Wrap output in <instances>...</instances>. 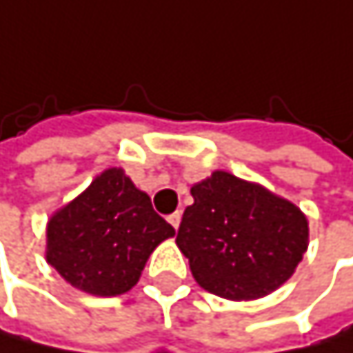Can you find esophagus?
<instances>
[{"mask_svg":"<svg viewBox=\"0 0 353 353\" xmlns=\"http://www.w3.org/2000/svg\"><path fill=\"white\" fill-rule=\"evenodd\" d=\"M168 223L174 227V229H179V225H181V212L176 210V212H172L170 216H168Z\"/></svg>","mask_w":353,"mask_h":353,"instance_id":"obj_1","label":"esophagus"}]
</instances>
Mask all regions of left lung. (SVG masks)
<instances>
[{
  "label": "left lung",
  "instance_id": "8db88e82",
  "mask_svg": "<svg viewBox=\"0 0 353 353\" xmlns=\"http://www.w3.org/2000/svg\"><path fill=\"white\" fill-rule=\"evenodd\" d=\"M191 196L176 246L204 290L252 301L294 274L307 250L310 227L292 202L225 170L193 185Z\"/></svg>",
  "mask_w": 353,
  "mask_h": 353
}]
</instances>
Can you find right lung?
Instances as JSON below:
<instances>
[{
  "label": "right lung",
  "instance_id": "right-lung-1",
  "mask_svg": "<svg viewBox=\"0 0 353 353\" xmlns=\"http://www.w3.org/2000/svg\"><path fill=\"white\" fill-rule=\"evenodd\" d=\"M174 236L121 168L101 172L46 227V261L71 286L94 294L128 292L157 244Z\"/></svg>",
  "mask_w": 353,
  "mask_h": 353
}]
</instances>
